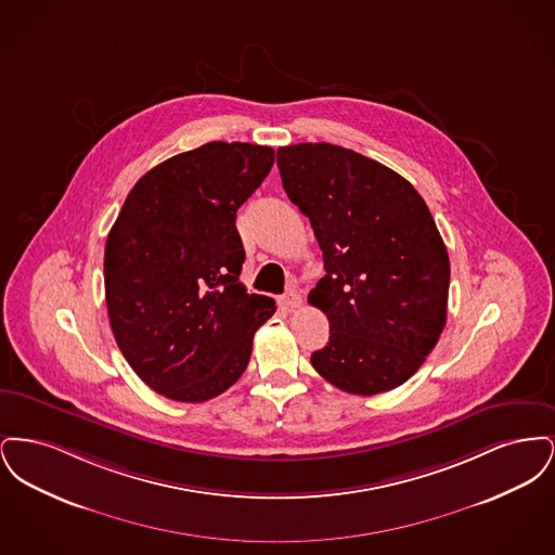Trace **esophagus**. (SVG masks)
Masks as SVG:
<instances>
[{"mask_svg": "<svg viewBox=\"0 0 555 555\" xmlns=\"http://www.w3.org/2000/svg\"><path fill=\"white\" fill-rule=\"evenodd\" d=\"M279 304H281V308L283 310H287V312H293V310H297V308H301V297L295 293V291H289V293H285L281 299H279Z\"/></svg>", "mask_w": 555, "mask_h": 555, "instance_id": "esophagus-1", "label": "esophagus"}]
</instances>
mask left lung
Wrapping results in <instances>:
<instances>
[{
  "instance_id": "1",
  "label": "left lung",
  "mask_w": 555,
  "mask_h": 555,
  "mask_svg": "<svg viewBox=\"0 0 555 555\" xmlns=\"http://www.w3.org/2000/svg\"><path fill=\"white\" fill-rule=\"evenodd\" d=\"M276 164L326 270L308 295L331 324L312 366L345 393L396 389L448 318V249L428 206L391 168L333 143L279 147Z\"/></svg>"
}]
</instances>
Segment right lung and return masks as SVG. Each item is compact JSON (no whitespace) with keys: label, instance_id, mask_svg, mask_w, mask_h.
Segmentation results:
<instances>
[{"label":"right lung","instance_id":"add662e5","mask_svg":"<svg viewBox=\"0 0 555 555\" xmlns=\"http://www.w3.org/2000/svg\"><path fill=\"white\" fill-rule=\"evenodd\" d=\"M274 150L211 141L143 175L106 241L109 326L139 378L159 396L199 403L245 372L274 299L238 283L235 218L262 185Z\"/></svg>","mask_w":555,"mask_h":555}]
</instances>
